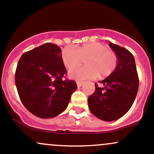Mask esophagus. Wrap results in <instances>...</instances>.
<instances>
[{
  "mask_svg": "<svg viewBox=\"0 0 154 154\" xmlns=\"http://www.w3.org/2000/svg\"><path fill=\"white\" fill-rule=\"evenodd\" d=\"M83 83H84L83 82H79V81H77V82H76L78 87H82V85H83Z\"/></svg>",
  "mask_w": 154,
  "mask_h": 154,
  "instance_id": "34e87169",
  "label": "esophagus"
}]
</instances>
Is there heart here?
Wrapping results in <instances>:
<instances>
[{
	"label": "heart",
	"mask_w": 154,
	"mask_h": 154,
	"mask_svg": "<svg viewBox=\"0 0 154 154\" xmlns=\"http://www.w3.org/2000/svg\"><path fill=\"white\" fill-rule=\"evenodd\" d=\"M63 64L70 69L81 64L86 60L85 68H74L69 72V77L82 81L93 79L99 75L105 77L110 75L117 66V56L114 52L108 50L107 46L99 42L88 43L79 47L76 50L66 47L61 53Z\"/></svg>",
	"instance_id": "b5f03b06"
}]
</instances>
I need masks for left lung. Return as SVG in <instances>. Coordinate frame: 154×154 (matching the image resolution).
<instances>
[{
    "label": "left lung",
    "mask_w": 154,
    "mask_h": 154,
    "mask_svg": "<svg viewBox=\"0 0 154 154\" xmlns=\"http://www.w3.org/2000/svg\"><path fill=\"white\" fill-rule=\"evenodd\" d=\"M117 56L115 70L101 81L102 88L95 84L96 90L89 96L92 113L103 121L111 122L122 117L131 109L139 88V78L134 55L127 49L110 42Z\"/></svg>",
    "instance_id": "1"
}]
</instances>
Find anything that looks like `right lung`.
Masks as SVG:
<instances>
[{
    "label": "right lung",
    "instance_id": "add662e5",
    "mask_svg": "<svg viewBox=\"0 0 154 154\" xmlns=\"http://www.w3.org/2000/svg\"><path fill=\"white\" fill-rule=\"evenodd\" d=\"M66 74L58 46L46 43L23 53L15 71L20 101L33 115L53 118L67 107L76 90L75 81L63 80Z\"/></svg>",
    "mask_w": 154,
    "mask_h": 154
}]
</instances>
